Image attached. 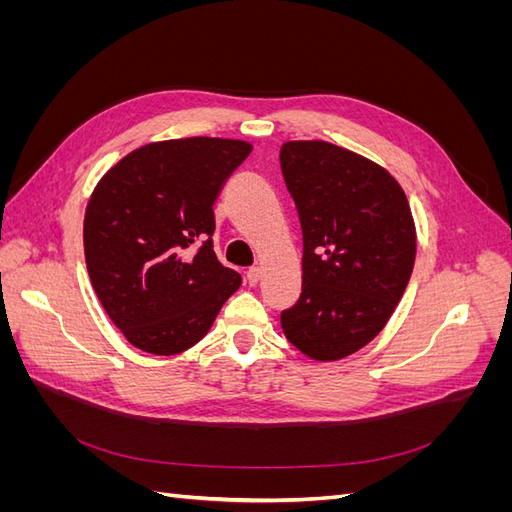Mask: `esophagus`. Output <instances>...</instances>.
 Wrapping results in <instances>:
<instances>
[{"mask_svg": "<svg viewBox=\"0 0 512 512\" xmlns=\"http://www.w3.org/2000/svg\"><path fill=\"white\" fill-rule=\"evenodd\" d=\"M245 277H247V282H250V284L254 286V284H258V282H260V277H262V269H260V267H250V269H247Z\"/></svg>", "mask_w": 512, "mask_h": 512, "instance_id": "obj_1", "label": "esophagus"}]
</instances>
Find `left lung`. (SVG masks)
<instances>
[{
    "instance_id": "8db88e82",
    "label": "left lung",
    "mask_w": 512,
    "mask_h": 512,
    "mask_svg": "<svg viewBox=\"0 0 512 512\" xmlns=\"http://www.w3.org/2000/svg\"><path fill=\"white\" fill-rule=\"evenodd\" d=\"M280 162L303 228V292L282 331L309 359H346L384 329L410 282L406 192L384 166L327 141H288Z\"/></svg>"
}]
</instances>
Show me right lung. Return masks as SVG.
<instances>
[{
    "mask_svg": "<svg viewBox=\"0 0 512 512\" xmlns=\"http://www.w3.org/2000/svg\"><path fill=\"white\" fill-rule=\"evenodd\" d=\"M250 151L237 138L147 143L91 192L83 222L89 280L132 346L158 356L192 348L241 286L213 252V203Z\"/></svg>",
    "mask_w": 512,
    "mask_h": 512,
    "instance_id": "right-lung-1",
    "label": "right lung"
}]
</instances>
